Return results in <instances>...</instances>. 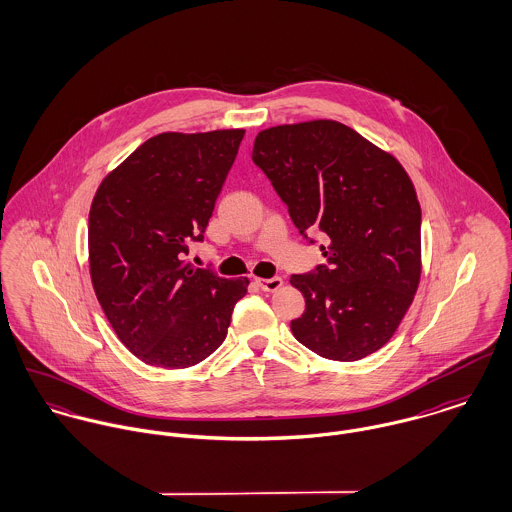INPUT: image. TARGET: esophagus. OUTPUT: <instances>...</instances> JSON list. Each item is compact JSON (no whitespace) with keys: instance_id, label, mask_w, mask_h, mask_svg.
<instances>
[{"instance_id":"34e87169","label":"esophagus","mask_w":512,"mask_h":512,"mask_svg":"<svg viewBox=\"0 0 512 512\" xmlns=\"http://www.w3.org/2000/svg\"><path fill=\"white\" fill-rule=\"evenodd\" d=\"M258 288H262L264 292H278L282 286H284V280L282 278H258L256 280Z\"/></svg>"}]
</instances>
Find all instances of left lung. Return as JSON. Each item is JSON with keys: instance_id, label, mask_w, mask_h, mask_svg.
<instances>
[{"instance_id": "1", "label": "left lung", "mask_w": 512, "mask_h": 512, "mask_svg": "<svg viewBox=\"0 0 512 512\" xmlns=\"http://www.w3.org/2000/svg\"><path fill=\"white\" fill-rule=\"evenodd\" d=\"M252 159L299 232L327 236V266L290 280L305 297L293 337L329 361L376 353L396 333L422 276V209L406 169L335 120L262 130Z\"/></svg>"}]
</instances>
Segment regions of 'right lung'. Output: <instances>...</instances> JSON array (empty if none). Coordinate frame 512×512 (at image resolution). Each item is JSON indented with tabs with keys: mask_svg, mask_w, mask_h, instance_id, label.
Instances as JSON below:
<instances>
[{
	"mask_svg": "<svg viewBox=\"0 0 512 512\" xmlns=\"http://www.w3.org/2000/svg\"><path fill=\"white\" fill-rule=\"evenodd\" d=\"M244 130L149 138L96 189L88 215L94 293L118 339L149 366L187 368L226 337L248 278L185 262L203 240Z\"/></svg>",
	"mask_w": 512,
	"mask_h": 512,
	"instance_id": "1",
	"label": "right lung"
}]
</instances>
